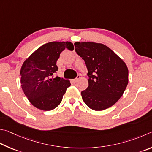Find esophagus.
<instances>
[{"label":"esophagus","mask_w":152,"mask_h":152,"mask_svg":"<svg viewBox=\"0 0 152 152\" xmlns=\"http://www.w3.org/2000/svg\"><path fill=\"white\" fill-rule=\"evenodd\" d=\"M80 78H81V76L80 75H77L75 79H73V80H72V81H73V82H77Z\"/></svg>","instance_id":"esophagus-1"}]
</instances>
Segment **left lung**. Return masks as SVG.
Listing matches in <instances>:
<instances>
[{"label":"left lung","instance_id":"left-lung-1","mask_svg":"<svg viewBox=\"0 0 152 152\" xmlns=\"http://www.w3.org/2000/svg\"><path fill=\"white\" fill-rule=\"evenodd\" d=\"M74 45L88 70L89 86L81 93L83 102L95 111L111 107L120 99L128 84L126 63L103 44L76 42Z\"/></svg>","mask_w":152,"mask_h":152}]
</instances>
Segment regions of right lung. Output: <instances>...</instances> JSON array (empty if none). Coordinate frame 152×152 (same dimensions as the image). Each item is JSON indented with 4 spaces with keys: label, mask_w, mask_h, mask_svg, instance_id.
<instances>
[{
    "label": "right lung",
    "mask_w": 152,
    "mask_h": 152,
    "mask_svg": "<svg viewBox=\"0 0 152 152\" xmlns=\"http://www.w3.org/2000/svg\"><path fill=\"white\" fill-rule=\"evenodd\" d=\"M65 49L73 50L71 42L53 41L38 48L21 66L20 83L26 97L32 105L39 110L50 111L60 104L70 81L51 76L58 67L56 63Z\"/></svg>",
    "instance_id": "1"
}]
</instances>
